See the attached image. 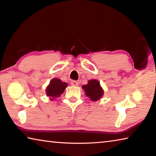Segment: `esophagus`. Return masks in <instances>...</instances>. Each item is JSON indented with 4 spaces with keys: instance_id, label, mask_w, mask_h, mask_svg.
<instances>
[{
    "instance_id": "obj_1",
    "label": "esophagus",
    "mask_w": 156,
    "mask_h": 156,
    "mask_svg": "<svg viewBox=\"0 0 156 156\" xmlns=\"http://www.w3.org/2000/svg\"><path fill=\"white\" fill-rule=\"evenodd\" d=\"M71 84H72V86H78V81H76V80H73L71 82Z\"/></svg>"
}]
</instances>
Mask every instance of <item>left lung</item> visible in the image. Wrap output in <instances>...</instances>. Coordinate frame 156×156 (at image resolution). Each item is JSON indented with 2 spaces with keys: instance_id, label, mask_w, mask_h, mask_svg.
<instances>
[{
  "instance_id": "left-lung-1",
  "label": "left lung",
  "mask_w": 156,
  "mask_h": 156,
  "mask_svg": "<svg viewBox=\"0 0 156 156\" xmlns=\"http://www.w3.org/2000/svg\"><path fill=\"white\" fill-rule=\"evenodd\" d=\"M83 89L85 92L86 96L90 98L92 101H97L102 97L104 91L100 86V83L97 80H90L87 84L83 86Z\"/></svg>"
}]
</instances>
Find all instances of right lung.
<instances>
[{
    "instance_id": "obj_1",
    "label": "right lung",
    "mask_w": 156,
    "mask_h": 156,
    "mask_svg": "<svg viewBox=\"0 0 156 156\" xmlns=\"http://www.w3.org/2000/svg\"><path fill=\"white\" fill-rule=\"evenodd\" d=\"M67 87V83L61 81L58 78H54L50 81L49 84L46 89V94L51 100L60 97Z\"/></svg>"
}]
</instances>
